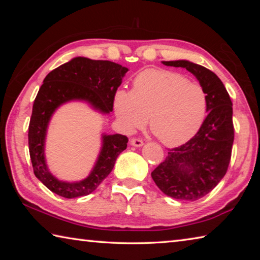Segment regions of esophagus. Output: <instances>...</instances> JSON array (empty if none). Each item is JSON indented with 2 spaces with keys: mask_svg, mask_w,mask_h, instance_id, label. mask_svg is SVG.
Returning <instances> with one entry per match:
<instances>
[{
  "mask_svg": "<svg viewBox=\"0 0 260 260\" xmlns=\"http://www.w3.org/2000/svg\"><path fill=\"white\" fill-rule=\"evenodd\" d=\"M131 144L132 146H134V147H142L143 146V141L141 140V139H131Z\"/></svg>",
  "mask_w": 260,
  "mask_h": 260,
  "instance_id": "34e87169",
  "label": "esophagus"
}]
</instances>
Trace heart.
<instances>
[{
    "instance_id": "b5f03b06",
    "label": "heart",
    "mask_w": 260,
    "mask_h": 260,
    "mask_svg": "<svg viewBox=\"0 0 260 260\" xmlns=\"http://www.w3.org/2000/svg\"><path fill=\"white\" fill-rule=\"evenodd\" d=\"M209 96L200 83L182 74L149 69L136 74L132 90L119 88L113 94V109L128 132L149 126L161 143L180 146L190 140L208 114Z\"/></svg>"
}]
</instances>
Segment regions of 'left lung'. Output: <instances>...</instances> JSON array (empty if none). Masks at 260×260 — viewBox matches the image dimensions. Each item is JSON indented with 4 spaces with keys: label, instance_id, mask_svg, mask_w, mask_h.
Masks as SVG:
<instances>
[{
    "label": "left lung",
    "instance_id": "8db88e82",
    "mask_svg": "<svg viewBox=\"0 0 260 260\" xmlns=\"http://www.w3.org/2000/svg\"><path fill=\"white\" fill-rule=\"evenodd\" d=\"M162 64L186 69L209 96L208 116L200 131L182 146L170 149L165 160L151 173L165 195L193 202L212 190L227 172L234 142L233 103L221 80L209 69L189 60Z\"/></svg>",
    "mask_w": 260,
    "mask_h": 260
}]
</instances>
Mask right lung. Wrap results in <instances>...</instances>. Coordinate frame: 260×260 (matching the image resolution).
<instances>
[{
    "label": "right lung",
    "mask_w": 260,
    "mask_h": 260,
    "mask_svg": "<svg viewBox=\"0 0 260 260\" xmlns=\"http://www.w3.org/2000/svg\"><path fill=\"white\" fill-rule=\"evenodd\" d=\"M128 69L110 60L76 57L48 74L34 100L28 126V149L35 177L65 199L89 195L111 172L117 157L127 148L128 139L121 134L102 135L98 160L86 179L60 181L48 170L45 157L47 129L52 114L61 104L83 101L101 113L113 110V94Z\"/></svg>",
    "instance_id": "right-lung-1"
}]
</instances>
